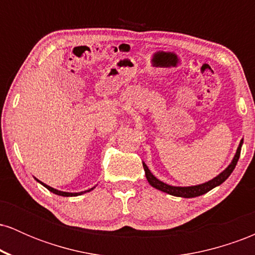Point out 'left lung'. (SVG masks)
I'll list each match as a JSON object with an SVG mask.
<instances>
[{
  "mask_svg": "<svg viewBox=\"0 0 255 255\" xmlns=\"http://www.w3.org/2000/svg\"><path fill=\"white\" fill-rule=\"evenodd\" d=\"M242 144H244V140H241V142H240L238 151H236L235 157H234L233 162L230 163L229 166H228V168L225 169L224 171H222L221 174L218 175V176L212 178V180L207 181V182H205V183L197 184V186H191V187L170 186V184H166L164 182H162V181L158 180V178L154 176V175L152 174L150 170H148L147 165H146L145 163H142V166H144L145 175H146V178H147L148 183H150L152 187H154L156 189H159V191L168 193V194H170V195H175V197H182V198L199 197V195H203V194H205V193L211 191V189L215 188V187H217V186H219V184H222L225 180H227L228 177L230 176V174L234 171V169H235L236 164H238L240 153H241Z\"/></svg>",
  "mask_w": 255,
  "mask_h": 255,
  "instance_id": "1",
  "label": "left lung"
}]
</instances>
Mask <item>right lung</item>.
Masks as SVG:
<instances>
[{"label":"right lung","mask_w":255,"mask_h":255,"mask_svg":"<svg viewBox=\"0 0 255 255\" xmlns=\"http://www.w3.org/2000/svg\"><path fill=\"white\" fill-rule=\"evenodd\" d=\"M37 180V178H36ZM38 182L39 183H42L44 187H45L46 189H49V191L50 192H52V193H55V194H57V195H61V197H77V195H80V194H84V193H86V192H90V191H92L93 188H95V187H93V188H91V189H89V191H85V192H80V193H68V192H62V191H57V189H55V188H52V187H50V186H48V184H45V183H43V182H40L39 180H37Z\"/></svg>","instance_id":"1"}]
</instances>
